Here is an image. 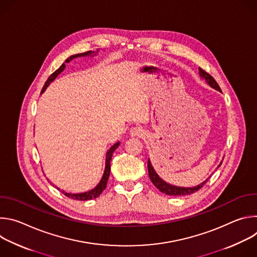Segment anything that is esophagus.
<instances>
[{
  "label": "esophagus",
  "mask_w": 257,
  "mask_h": 257,
  "mask_svg": "<svg viewBox=\"0 0 257 257\" xmlns=\"http://www.w3.org/2000/svg\"><path fill=\"white\" fill-rule=\"evenodd\" d=\"M130 135L137 136V137H143L145 135V132L141 127H132L130 129Z\"/></svg>",
  "instance_id": "34e87169"
}]
</instances>
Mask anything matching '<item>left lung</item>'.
<instances>
[{
  "mask_svg": "<svg viewBox=\"0 0 257 257\" xmlns=\"http://www.w3.org/2000/svg\"><path fill=\"white\" fill-rule=\"evenodd\" d=\"M199 74L202 78H204L206 80V82L213 88H215L216 90H219L222 91L221 88H219L218 84L216 83V81L214 80V78L208 74V73L206 71H204L203 69L199 68ZM222 165V163L219 164V166ZM218 166V167H219ZM148 169H149V176H150V179L151 181L153 182V184L163 193L167 194V195H171V196H184V195H189V194H192L196 191H198L200 188L203 187V185L205 184V183L208 181V179H206L203 183H201V184L195 186V187H188V188H185V187H177V186H173V185H170L168 184V183H166L165 181H163L159 176L158 174L155 172L152 164H151V161L149 160L148 161Z\"/></svg>",
  "mask_w": 257,
  "mask_h": 257,
  "instance_id": "1",
  "label": "left lung"
}]
</instances>
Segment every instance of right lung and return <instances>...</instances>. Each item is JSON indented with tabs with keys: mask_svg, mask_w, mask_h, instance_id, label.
I'll return each mask as SVG.
<instances>
[{
	"mask_svg": "<svg viewBox=\"0 0 257 257\" xmlns=\"http://www.w3.org/2000/svg\"><path fill=\"white\" fill-rule=\"evenodd\" d=\"M91 54V52L89 51V52H85V53H82V54H77V55H73V56H71V57H69L65 62L66 63H69L71 60H73V59H75V58H78V57H84V56H88V55H90ZM65 64L63 63L62 64V66L59 68V69H57L53 74L48 78V80L46 81V83H45V85H44V87H43V89H42V93L46 90V88L49 86V84L52 82V81H54V79L60 74V73L65 69ZM120 145V142H117V143H115L111 149L108 150V152L106 153V161H105V169H104V173H103V175H102V178H101V180H100V182L98 183V184L93 188V189H91V190H89V191H87V192H83V193H75V194H73V193H68V192H65V191H62V193H64V195L65 196H67V197H69V198H71V199H75V200H90V199H93V198H96V197H98L101 193H102V191L105 189V187H106V183H107V180H108V177H109V172H111V160H112V156H113V154H114V152L116 151V149L118 148V146Z\"/></svg>",
	"mask_w": 257,
	"mask_h": 257,
	"instance_id": "right-lung-1",
	"label": "right lung"
}]
</instances>
